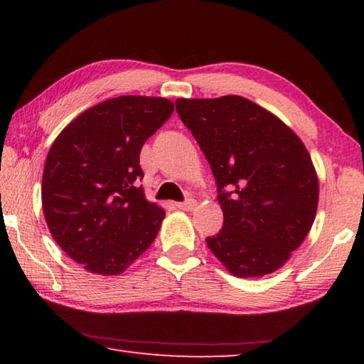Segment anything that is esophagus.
Returning a JSON list of instances; mask_svg holds the SVG:
<instances>
[{"instance_id": "esophagus-1", "label": "esophagus", "mask_w": 364, "mask_h": 364, "mask_svg": "<svg viewBox=\"0 0 364 364\" xmlns=\"http://www.w3.org/2000/svg\"><path fill=\"white\" fill-rule=\"evenodd\" d=\"M194 207H196V200L193 199H188L184 202H176V208H180V210H184V212L194 210Z\"/></svg>"}]
</instances>
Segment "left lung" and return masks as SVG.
Returning a JSON list of instances; mask_svg holds the SVG:
<instances>
[{"mask_svg":"<svg viewBox=\"0 0 364 364\" xmlns=\"http://www.w3.org/2000/svg\"><path fill=\"white\" fill-rule=\"evenodd\" d=\"M175 104L217 181L223 228L205 239L208 249L237 278L274 273L316 217L319 183L305 144L242 96Z\"/></svg>","mask_w":364,"mask_h":364,"instance_id":"8db88e82","label":"left lung"}]
</instances>
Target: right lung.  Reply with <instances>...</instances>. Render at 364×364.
I'll list each match as a JSON object with an SVG mask.
<instances>
[{
  "label": "right lung",
  "mask_w": 364,
  "mask_h": 364,
  "mask_svg": "<svg viewBox=\"0 0 364 364\" xmlns=\"http://www.w3.org/2000/svg\"><path fill=\"white\" fill-rule=\"evenodd\" d=\"M173 109L165 97H112L54 139L43 170V213L59 247L90 273L122 274L156 239L165 210L138 184L139 152Z\"/></svg>",
  "instance_id": "add662e5"
}]
</instances>
